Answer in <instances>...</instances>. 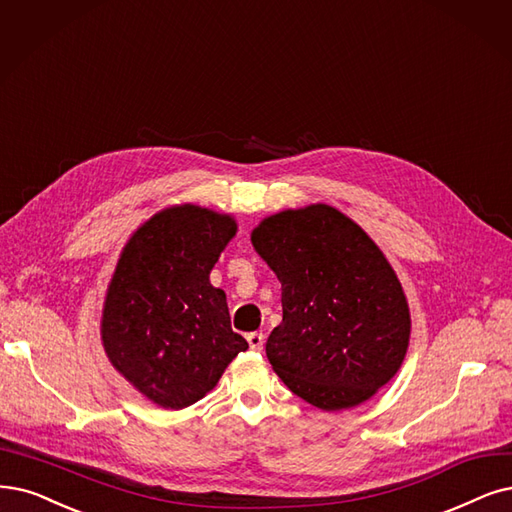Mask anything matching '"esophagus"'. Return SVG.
Masks as SVG:
<instances>
[{
  "label": "esophagus",
  "mask_w": 512,
  "mask_h": 512,
  "mask_svg": "<svg viewBox=\"0 0 512 512\" xmlns=\"http://www.w3.org/2000/svg\"><path fill=\"white\" fill-rule=\"evenodd\" d=\"M246 342H249L251 350H263V342H266V335L263 333H249L246 335Z\"/></svg>",
  "instance_id": "34e87169"
}]
</instances>
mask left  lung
Masks as SVG:
<instances>
[{"instance_id":"left-lung-1","label":"left lung","mask_w":512,"mask_h":512,"mask_svg":"<svg viewBox=\"0 0 512 512\" xmlns=\"http://www.w3.org/2000/svg\"><path fill=\"white\" fill-rule=\"evenodd\" d=\"M251 242L282 285V323L266 344L280 380L323 411L369 401L411 337L407 295L380 246L323 202L261 219Z\"/></svg>"}]
</instances>
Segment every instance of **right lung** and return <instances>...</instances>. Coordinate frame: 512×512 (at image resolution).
I'll return each instance as SVG.
<instances>
[{"mask_svg":"<svg viewBox=\"0 0 512 512\" xmlns=\"http://www.w3.org/2000/svg\"><path fill=\"white\" fill-rule=\"evenodd\" d=\"M238 232L232 215L166 206L130 234L107 285L101 342L109 363L147 401L185 409L211 392L238 352L225 293L211 270Z\"/></svg>","mask_w":512,"mask_h":512,"instance_id":"right-lung-1","label":"right lung"}]
</instances>
